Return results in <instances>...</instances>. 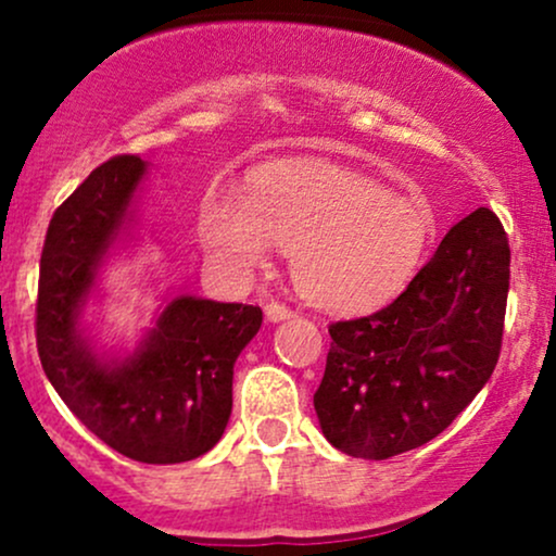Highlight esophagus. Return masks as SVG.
<instances>
[{
	"instance_id": "obj_1",
	"label": "esophagus",
	"mask_w": 556,
	"mask_h": 556,
	"mask_svg": "<svg viewBox=\"0 0 556 556\" xmlns=\"http://www.w3.org/2000/svg\"><path fill=\"white\" fill-rule=\"evenodd\" d=\"M264 311H266V318H269L271 324H279V321H287V318H292V311L282 303H266Z\"/></svg>"
}]
</instances>
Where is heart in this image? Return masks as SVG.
<instances>
[{
	"mask_svg": "<svg viewBox=\"0 0 556 556\" xmlns=\"http://www.w3.org/2000/svg\"><path fill=\"white\" fill-rule=\"evenodd\" d=\"M214 264L245 279L290 251L298 292L329 314H361L405 290L433 238V216L374 177L329 162L264 164L245 190L214 185L198 208Z\"/></svg>",
	"mask_w": 556,
	"mask_h": 556,
	"instance_id": "heart-1",
	"label": "heart"
}]
</instances>
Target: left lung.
Wrapping results in <instances>:
<instances>
[{
  "instance_id": "8db88e82",
  "label": "left lung",
  "mask_w": 556,
  "mask_h": 556,
  "mask_svg": "<svg viewBox=\"0 0 556 556\" xmlns=\"http://www.w3.org/2000/svg\"><path fill=\"white\" fill-rule=\"evenodd\" d=\"M507 290V235L494 212L476 208L387 308L331 324L314 394L327 442L387 460L439 437L494 374Z\"/></svg>"
}]
</instances>
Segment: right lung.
<instances>
[{
  "label": "right lung",
  "mask_w": 556,
  "mask_h": 556,
  "mask_svg": "<svg viewBox=\"0 0 556 556\" xmlns=\"http://www.w3.org/2000/svg\"><path fill=\"white\" fill-rule=\"evenodd\" d=\"M149 162L96 167L56 208L41 253L36 344L43 374L106 446L149 465L188 463L219 442L232 413L235 361L258 334V305L162 292L136 348L106 344L96 305L106 266L136 248Z\"/></svg>",
  "instance_id": "right-lung-1"
}]
</instances>
